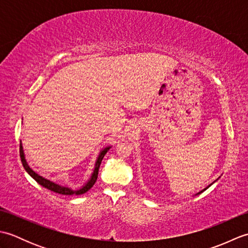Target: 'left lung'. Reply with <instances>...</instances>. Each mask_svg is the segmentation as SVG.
Segmentation results:
<instances>
[{
    "label": "left lung",
    "mask_w": 248,
    "mask_h": 248,
    "mask_svg": "<svg viewBox=\"0 0 248 248\" xmlns=\"http://www.w3.org/2000/svg\"><path fill=\"white\" fill-rule=\"evenodd\" d=\"M215 181H217V180H215ZM215 181H214V182H215ZM214 182H212V183H211V184H210V186H207V187H204V188H203V189H202V191H200V192H198V193H197V194H195V195H199V194H202V192H204V191H205V189H207V188H208V187H210V186H212V184H213V183H214Z\"/></svg>",
    "instance_id": "obj_1"
}]
</instances>
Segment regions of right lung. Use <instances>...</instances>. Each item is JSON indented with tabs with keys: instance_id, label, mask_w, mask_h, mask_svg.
<instances>
[{
	"instance_id": "1",
	"label": "right lung",
	"mask_w": 248,
	"mask_h": 248,
	"mask_svg": "<svg viewBox=\"0 0 248 248\" xmlns=\"http://www.w3.org/2000/svg\"><path fill=\"white\" fill-rule=\"evenodd\" d=\"M109 148H110V146H108V147H105V148H103L101 151H100V154H99V155L97 157L96 164H94V168H93V171L92 173L91 178L88 179V181L85 184H84L82 187L78 188V189H72V188L68 187V186H61V184H57V183H55L53 181L49 180V179H46L45 177L40 176L37 172H35L29 166L28 162H26V160H25L23 147H22V143H21V141H20V157H21V162H22V165L24 167V170L28 171L29 175L31 178H33L37 183H39L40 186H43L44 187L50 189V191H52V192L59 193V194H62V195H81V194L86 193L88 189H91L93 187V184H94V182H96L97 178H98V172H99L100 164H101V162L103 160L105 154H107V152L109 150Z\"/></svg>"
}]
</instances>
